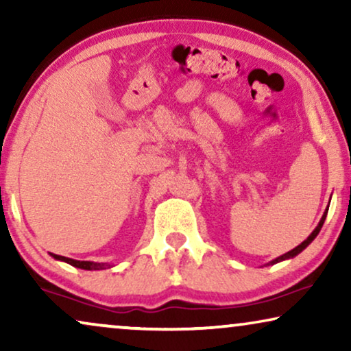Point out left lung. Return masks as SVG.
I'll return each instance as SVG.
<instances>
[{"label":"left lung","mask_w":351,"mask_h":351,"mask_svg":"<svg viewBox=\"0 0 351 351\" xmlns=\"http://www.w3.org/2000/svg\"><path fill=\"white\" fill-rule=\"evenodd\" d=\"M326 215H328V209H326V213L323 214V217H321V220H319L318 227H316V228L313 230V232H311V234H310V237H308V238H306L304 243H302V244H299V246H297V247H294V249H292V251H289V252H286V254H282V256H281V257H278V258H275V261H271V262H270V263H271V265H273V263H278V262L285 261V258H291V257H295V256H297V254H300L302 251H304V249H305L306 246H308V244H310L311 241H313V239L316 238V234H318V233H319V230H321V227H323V223H324V219H326Z\"/></svg>","instance_id":"8db88e82"}]
</instances>
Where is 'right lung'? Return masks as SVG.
I'll return each instance as SVG.
<instances>
[{
  "mask_svg": "<svg viewBox=\"0 0 351 351\" xmlns=\"http://www.w3.org/2000/svg\"><path fill=\"white\" fill-rule=\"evenodd\" d=\"M52 257L57 258V261H64L70 265H73L76 268H83V270H105V268H110L107 263H97V262H84V261H73V258L69 257H62L57 256V254H51Z\"/></svg>",
  "mask_w": 351,
  "mask_h": 351,
  "instance_id": "obj_1",
  "label": "right lung"
}]
</instances>
